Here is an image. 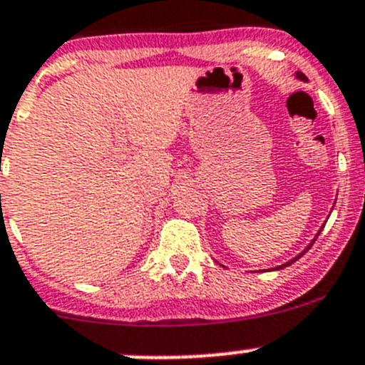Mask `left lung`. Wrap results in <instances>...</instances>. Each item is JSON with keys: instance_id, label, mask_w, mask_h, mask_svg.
<instances>
[{"instance_id": "1", "label": "left lung", "mask_w": 365, "mask_h": 365, "mask_svg": "<svg viewBox=\"0 0 365 365\" xmlns=\"http://www.w3.org/2000/svg\"><path fill=\"white\" fill-rule=\"evenodd\" d=\"M297 76H298V77H300V79H302V81H307V77H305V76H304V73H302V72H298V73H297ZM318 235H319V233H318ZM316 238H318V237H316ZM311 245H312V244H311ZM311 245H309V247H311ZM309 247H307V249H309ZM307 249H305V251H307ZM305 251H304V252H305ZM304 252H302V254H298V256H297V257H293V259H292V261H288V263H286V264H281V267H277V268H275V270H279V268H284V267H289V264H292V263H295V261L298 259V257H302V256H304Z\"/></svg>"}]
</instances>
